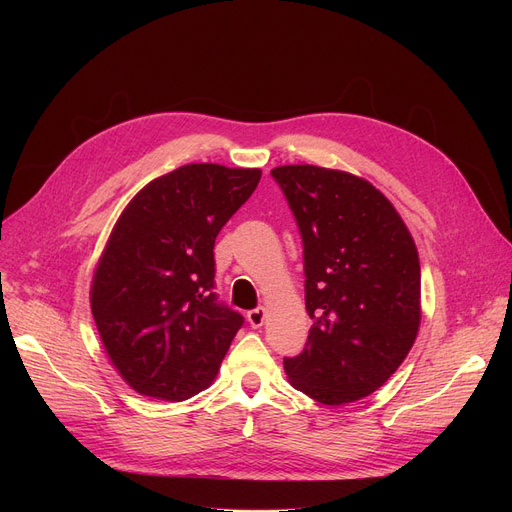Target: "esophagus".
Segmentation results:
<instances>
[{
	"instance_id": "obj_1",
	"label": "esophagus",
	"mask_w": 512,
	"mask_h": 512,
	"mask_svg": "<svg viewBox=\"0 0 512 512\" xmlns=\"http://www.w3.org/2000/svg\"><path fill=\"white\" fill-rule=\"evenodd\" d=\"M247 321L253 326V328H261L263 321H265V309L263 307H257V309H251L247 313Z\"/></svg>"
}]
</instances>
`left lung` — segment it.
Wrapping results in <instances>:
<instances>
[{"instance_id": "obj_1", "label": "left lung", "mask_w": 512, "mask_h": 512, "mask_svg": "<svg viewBox=\"0 0 512 512\" xmlns=\"http://www.w3.org/2000/svg\"><path fill=\"white\" fill-rule=\"evenodd\" d=\"M303 238L307 344L288 382L321 405L378 390L409 355L421 321L411 232L367 180L317 166L272 170Z\"/></svg>"}]
</instances>
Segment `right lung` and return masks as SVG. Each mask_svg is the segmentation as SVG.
<instances>
[{
  "mask_svg": "<svg viewBox=\"0 0 512 512\" xmlns=\"http://www.w3.org/2000/svg\"><path fill=\"white\" fill-rule=\"evenodd\" d=\"M257 168L188 164L122 211L91 284L105 353L143 396L180 402L220 371L245 319L215 288V236L259 184Z\"/></svg>",
  "mask_w": 512,
  "mask_h": 512,
  "instance_id": "right-lung-1",
  "label": "right lung"
}]
</instances>
